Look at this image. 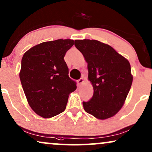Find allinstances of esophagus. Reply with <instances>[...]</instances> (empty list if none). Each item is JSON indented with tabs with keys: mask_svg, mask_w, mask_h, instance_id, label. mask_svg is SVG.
Instances as JSON below:
<instances>
[{
	"mask_svg": "<svg viewBox=\"0 0 152 152\" xmlns=\"http://www.w3.org/2000/svg\"><path fill=\"white\" fill-rule=\"evenodd\" d=\"M77 83H78V86H80L81 85V84H83L84 83V80H83V78H80V79H78V80H77Z\"/></svg>",
	"mask_w": 152,
	"mask_h": 152,
	"instance_id": "obj_1",
	"label": "esophagus"
}]
</instances>
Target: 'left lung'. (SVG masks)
I'll return each instance as SVG.
<instances>
[{"label":"left lung","mask_w":152,"mask_h":152,"mask_svg":"<svg viewBox=\"0 0 152 152\" xmlns=\"http://www.w3.org/2000/svg\"><path fill=\"white\" fill-rule=\"evenodd\" d=\"M74 45L88 63V80L94 90L93 97L83 102L84 110L101 120L114 116L132 85L129 62L110 45L96 40H76Z\"/></svg>","instance_id":"left-lung-1"}]
</instances>
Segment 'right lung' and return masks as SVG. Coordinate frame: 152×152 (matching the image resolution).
<instances>
[{
    "mask_svg": "<svg viewBox=\"0 0 152 152\" xmlns=\"http://www.w3.org/2000/svg\"><path fill=\"white\" fill-rule=\"evenodd\" d=\"M71 39L41 43L24 54L20 78L28 103L43 118H51L66 109L76 83L69 76L65 54L74 45Z\"/></svg>",
    "mask_w": 152,
    "mask_h": 152,
    "instance_id": "add662e5",
    "label": "right lung"
}]
</instances>
